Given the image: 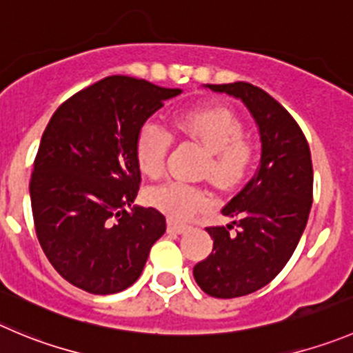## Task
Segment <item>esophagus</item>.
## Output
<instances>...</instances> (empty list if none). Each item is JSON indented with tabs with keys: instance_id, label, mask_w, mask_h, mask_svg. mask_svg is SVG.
<instances>
[{
	"instance_id": "esophagus-1",
	"label": "esophagus",
	"mask_w": 353,
	"mask_h": 353,
	"mask_svg": "<svg viewBox=\"0 0 353 353\" xmlns=\"http://www.w3.org/2000/svg\"><path fill=\"white\" fill-rule=\"evenodd\" d=\"M189 229H190L189 225L179 223V221H173V220L168 221V230H170V232H173V234H183L185 230H189Z\"/></svg>"
}]
</instances>
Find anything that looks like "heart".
<instances>
[{
    "mask_svg": "<svg viewBox=\"0 0 353 353\" xmlns=\"http://www.w3.org/2000/svg\"><path fill=\"white\" fill-rule=\"evenodd\" d=\"M173 130L201 143L208 152L204 171L218 185L234 187L243 182L256 159V145L241 133V121L223 107H199L180 112ZM171 135L156 121H147L137 133L135 159L149 179L164 171ZM149 203L173 220H189L213 203L206 189L189 182L163 183L149 190Z\"/></svg>",
    "mask_w": 353,
    "mask_h": 353,
    "instance_id": "1",
    "label": "heart"
}]
</instances>
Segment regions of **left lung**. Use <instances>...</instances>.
Returning <instances> with one entry per match:
<instances>
[{
  "mask_svg": "<svg viewBox=\"0 0 353 353\" xmlns=\"http://www.w3.org/2000/svg\"><path fill=\"white\" fill-rule=\"evenodd\" d=\"M206 88L239 99L253 116L261 142L256 171L221 210L234 221L208 227L213 251L194 267V279L204 293L237 298L267 286L296 250L312 208L314 170L303 132L267 92L244 81ZM234 224L236 234L230 232Z\"/></svg>",
  "mask_w": 353,
  "mask_h": 353,
  "instance_id": "left-lung-1",
  "label": "left lung"
}]
</instances>
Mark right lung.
Listing matches in <instances>:
<instances>
[{
    "mask_svg": "<svg viewBox=\"0 0 353 353\" xmlns=\"http://www.w3.org/2000/svg\"><path fill=\"white\" fill-rule=\"evenodd\" d=\"M179 88L109 76L67 99L41 137L31 174L32 218L46 258L67 283L114 294L142 274L166 232L154 208L133 206L142 124Z\"/></svg>",
    "mask_w": 353,
    "mask_h": 353,
    "instance_id": "add662e5",
    "label": "right lung"
}]
</instances>
